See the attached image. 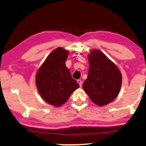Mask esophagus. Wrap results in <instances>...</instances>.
<instances>
[{
    "label": "esophagus",
    "instance_id": "obj_1",
    "mask_svg": "<svg viewBox=\"0 0 146 146\" xmlns=\"http://www.w3.org/2000/svg\"><path fill=\"white\" fill-rule=\"evenodd\" d=\"M77 83H78V84H79V85H80V87H81L82 86V84H83V82H82V80H77Z\"/></svg>",
    "mask_w": 146,
    "mask_h": 146
}]
</instances>
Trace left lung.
Here are the masks:
<instances>
[{"instance_id": "left-lung-1", "label": "left lung", "mask_w": 146, "mask_h": 146, "mask_svg": "<svg viewBox=\"0 0 146 146\" xmlns=\"http://www.w3.org/2000/svg\"><path fill=\"white\" fill-rule=\"evenodd\" d=\"M88 76L83 87L91 100L104 106L117 96L121 85V74L117 67L103 52L92 50L88 55Z\"/></svg>"}]
</instances>
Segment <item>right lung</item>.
I'll list each match as a JSON object with an SVG mask.
<instances>
[{
  "instance_id": "obj_1",
  "label": "right lung",
  "mask_w": 146,
  "mask_h": 146,
  "mask_svg": "<svg viewBox=\"0 0 146 146\" xmlns=\"http://www.w3.org/2000/svg\"><path fill=\"white\" fill-rule=\"evenodd\" d=\"M68 51L57 48L48 56L36 74V86L47 103L60 107L66 103L79 85L66 66Z\"/></svg>"
}]
</instances>
